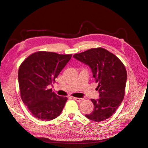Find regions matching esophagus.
Instances as JSON below:
<instances>
[{
  "instance_id": "1",
  "label": "esophagus",
  "mask_w": 148,
  "mask_h": 148,
  "mask_svg": "<svg viewBox=\"0 0 148 148\" xmlns=\"http://www.w3.org/2000/svg\"><path fill=\"white\" fill-rule=\"evenodd\" d=\"M72 98H73V99H75V101H77V102H82L84 100L83 98H78V97H73Z\"/></svg>"
}]
</instances>
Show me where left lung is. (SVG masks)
<instances>
[{
	"mask_svg": "<svg viewBox=\"0 0 148 148\" xmlns=\"http://www.w3.org/2000/svg\"><path fill=\"white\" fill-rule=\"evenodd\" d=\"M73 58L89 66L98 83L99 98L91 99L94 110L85 116L96 122L108 119L123 99L127 78L125 67L115 55L101 47L75 54Z\"/></svg>",
	"mask_w": 148,
	"mask_h": 148,
	"instance_id": "1",
	"label": "left lung"
}]
</instances>
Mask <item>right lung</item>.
Returning <instances> with one entry per match:
<instances>
[{"mask_svg":"<svg viewBox=\"0 0 148 148\" xmlns=\"http://www.w3.org/2000/svg\"><path fill=\"white\" fill-rule=\"evenodd\" d=\"M72 54L38 51L21 64L18 82L21 97L33 116L41 120H52L60 115L66 97L59 96L49 85L70 60Z\"/></svg>","mask_w":148,"mask_h":148,"instance_id":"obj_1","label":"right lung"}]
</instances>
